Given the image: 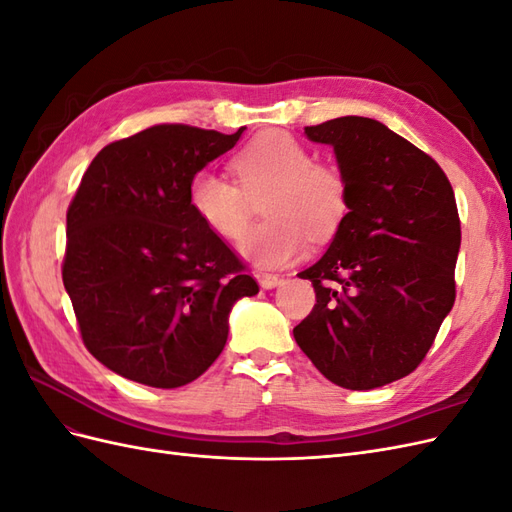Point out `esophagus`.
Instances as JSON below:
<instances>
[{"label": "esophagus", "mask_w": 512, "mask_h": 512, "mask_svg": "<svg viewBox=\"0 0 512 512\" xmlns=\"http://www.w3.org/2000/svg\"><path fill=\"white\" fill-rule=\"evenodd\" d=\"M256 280H258V284L262 286V288H275V286H280L282 282H284V275H277V273H267V271H260L258 275H256Z\"/></svg>", "instance_id": "obj_1"}]
</instances>
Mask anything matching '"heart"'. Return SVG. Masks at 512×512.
Masks as SVG:
<instances>
[{"label":"heart","instance_id":"obj_1","mask_svg":"<svg viewBox=\"0 0 512 512\" xmlns=\"http://www.w3.org/2000/svg\"><path fill=\"white\" fill-rule=\"evenodd\" d=\"M237 183L209 170L190 181V205L209 230L222 239L243 237L256 203L267 222L241 241V254L256 267H280L314 241H329L348 215V181L335 164L314 162L297 138L269 130L254 136L230 160Z\"/></svg>","mask_w":512,"mask_h":512}]
</instances>
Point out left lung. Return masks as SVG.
<instances>
[{
    "label": "left lung",
    "instance_id": "left-lung-1",
    "mask_svg": "<svg viewBox=\"0 0 512 512\" xmlns=\"http://www.w3.org/2000/svg\"><path fill=\"white\" fill-rule=\"evenodd\" d=\"M305 134L335 149L348 215L299 273L316 305L292 333L324 378L376 389L421 365L455 303V192L436 160L376 119L337 117Z\"/></svg>",
    "mask_w": 512,
    "mask_h": 512
}]
</instances>
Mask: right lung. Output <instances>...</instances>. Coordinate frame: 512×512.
<instances>
[{
    "mask_svg": "<svg viewBox=\"0 0 512 512\" xmlns=\"http://www.w3.org/2000/svg\"><path fill=\"white\" fill-rule=\"evenodd\" d=\"M235 134L158 123L106 145L66 213L61 277L83 344L156 389L196 380L226 346L230 307L254 277L190 205V181Z\"/></svg>",
    "mask_w": 512,
    "mask_h": 512,
    "instance_id": "obj_1",
    "label": "right lung"
}]
</instances>
